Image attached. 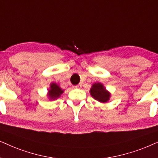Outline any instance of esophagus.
<instances>
[{
	"label": "esophagus",
	"instance_id": "esophagus-1",
	"mask_svg": "<svg viewBox=\"0 0 158 158\" xmlns=\"http://www.w3.org/2000/svg\"><path fill=\"white\" fill-rule=\"evenodd\" d=\"M80 87H81V84H79L78 85L73 86V88H80Z\"/></svg>",
	"mask_w": 158,
	"mask_h": 158
}]
</instances>
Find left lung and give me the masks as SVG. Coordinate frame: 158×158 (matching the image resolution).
Listing matches in <instances>:
<instances>
[{"label": "left lung", "mask_w": 158, "mask_h": 158, "mask_svg": "<svg viewBox=\"0 0 158 158\" xmlns=\"http://www.w3.org/2000/svg\"><path fill=\"white\" fill-rule=\"evenodd\" d=\"M89 92L94 100L103 103L108 102L110 98V92L100 82L93 84Z\"/></svg>", "instance_id": "8db88e82"}]
</instances>
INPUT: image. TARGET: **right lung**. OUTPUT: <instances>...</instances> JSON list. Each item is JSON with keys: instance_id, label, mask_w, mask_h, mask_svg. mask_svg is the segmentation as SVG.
<instances>
[{"instance_id": "1", "label": "right lung", "mask_w": 158, "mask_h": 158, "mask_svg": "<svg viewBox=\"0 0 158 158\" xmlns=\"http://www.w3.org/2000/svg\"><path fill=\"white\" fill-rule=\"evenodd\" d=\"M63 92H64V90L59 87V85L52 82L50 84V89H48V96L50 100H54L59 98Z\"/></svg>"}]
</instances>
